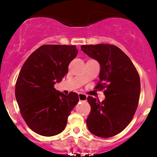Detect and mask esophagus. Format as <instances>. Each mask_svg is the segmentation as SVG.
I'll return each instance as SVG.
<instances>
[{
	"instance_id": "esophagus-1",
	"label": "esophagus",
	"mask_w": 157,
	"mask_h": 157,
	"mask_svg": "<svg viewBox=\"0 0 157 157\" xmlns=\"http://www.w3.org/2000/svg\"><path fill=\"white\" fill-rule=\"evenodd\" d=\"M78 98L80 101H86L87 96L83 94H78Z\"/></svg>"
}]
</instances>
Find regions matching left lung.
<instances>
[{"label":"left lung","mask_w":157,"mask_h":157,"mask_svg":"<svg viewBox=\"0 0 157 157\" xmlns=\"http://www.w3.org/2000/svg\"><path fill=\"white\" fill-rule=\"evenodd\" d=\"M81 51L100 64L96 89H106L101 102L89 96L91 111L86 119L90 132L109 138L121 132L134 117L140 96V78L131 59L117 46L82 45Z\"/></svg>","instance_id":"1"}]
</instances>
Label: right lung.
Listing matches in <instances>:
<instances>
[{"instance_id":"right-lung-1","label":"right lung","mask_w":157,"mask_h":157,"mask_svg":"<svg viewBox=\"0 0 157 157\" xmlns=\"http://www.w3.org/2000/svg\"><path fill=\"white\" fill-rule=\"evenodd\" d=\"M76 46L44 45L25 61L16 81L15 95L23 119L34 132L44 136L61 133L78 95L57 91L56 83L67 74L76 56Z\"/></svg>"}]
</instances>
